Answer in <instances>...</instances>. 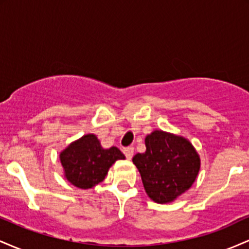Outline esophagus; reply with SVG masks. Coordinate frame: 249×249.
<instances>
[{
	"label": "esophagus",
	"mask_w": 249,
	"mask_h": 249,
	"mask_svg": "<svg viewBox=\"0 0 249 249\" xmlns=\"http://www.w3.org/2000/svg\"><path fill=\"white\" fill-rule=\"evenodd\" d=\"M123 152H124L125 157H126L127 159H131L133 157V147H131V146L124 147L123 148Z\"/></svg>",
	"instance_id": "esophagus-1"
}]
</instances>
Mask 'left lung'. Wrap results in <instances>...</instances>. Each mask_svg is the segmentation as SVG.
I'll return each mask as SVG.
<instances>
[{
	"label": "left lung",
	"mask_w": 249,
	"mask_h": 249,
	"mask_svg": "<svg viewBox=\"0 0 249 249\" xmlns=\"http://www.w3.org/2000/svg\"><path fill=\"white\" fill-rule=\"evenodd\" d=\"M146 151L132 161L142 176L147 196L158 204H167L193 185L200 170L199 154L181 136L153 131L145 138Z\"/></svg>",
	"instance_id": "obj_1"
}]
</instances>
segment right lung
Wrapping results in <instances>:
<instances>
[{
  "instance_id": "obj_1",
  "label": "right lung",
  "mask_w": 249,
  "mask_h": 249,
  "mask_svg": "<svg viewBox=\"0 0 249 249\" xmlns=\"http://www.w3.org/2000/svg\"><path fill=\"white\" fill-rule=\"evenodd\" d=\"M64 177L73 186L88 190L102 182L116 160L125 159L119 148H103L101 142L89 133L72 142L59 154Z\"/></svg>"
}]
</instances>
